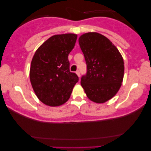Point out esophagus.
<instances>
[{"label": "esophagus", "mask_w": 151, "mask_h": 151, "mask_svg": "<svg viewBox=\"0 0 151 151\" xmlns=\"http://www.w3.org/2000/svg\"><path fill=\"white\" fill-rule=\"evenodd\" d=\"M76 74H77L78 77H79V78L80 77V72L79 71H76Z\"/></svg>", "instance_id": "34e87169"}]
</instances>
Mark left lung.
Masks as SVG:
<instances>
[{
  "label": "left lung",
  "mask_w": 151,
  "mask_h": 151,
  "mask_svg": "<svg viewBox=\"0 0 151 151\" xmlns=\"http://www.w3.org/2000/svg\"><path fill=\"white\" fill-rule=\"evenodd\" d=\"M78 41L87 71L81 78V85L90 100L104 103L115 96L122 85V56L106 37L98 33H86Z\"/></svg>",
  "instance_id": "1"
}]
</instances>
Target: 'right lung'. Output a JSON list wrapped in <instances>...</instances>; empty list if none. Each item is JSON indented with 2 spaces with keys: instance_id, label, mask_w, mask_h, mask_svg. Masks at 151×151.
<instances>
[{
  "instance_id": "add662e5",
  "label": "right lung",
  "mask_w": 151,
  "mask_h": 151,
  "mask_svg": "<svg viewBox=\"0 0 151 151\" xmlns=\"http://www.w3.org/2000/svg\"><path fill=\"white\" fill-rule=\"evenodd\" d=\"M74 34L54 35L37 49L31 63L29 77L36 96L50 106L69 100L78 76L69 70L68 55L75 46Z\"/></svg>"
}]
</instances>
